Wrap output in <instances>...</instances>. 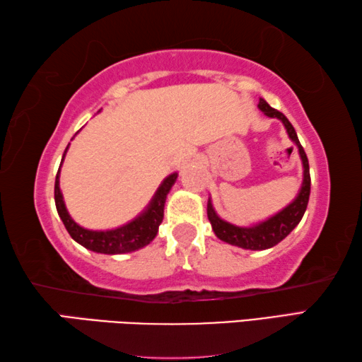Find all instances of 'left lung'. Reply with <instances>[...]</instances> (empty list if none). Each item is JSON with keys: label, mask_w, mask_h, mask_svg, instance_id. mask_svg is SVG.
<instances>
[{"label": "left lung", "mask_w": 362, "mask_h": 362, "mask_svg": "<svg viewBox=\"0 0 362 362\" xmlns=\"http://www.w3.org/2000/svg\"><path fill=\"white\" fill-rule=\"evenodd\" d=\"M259 108L268 116V118H278L283 121L286 131L289 134V139L297 145L298 148V155L303 164V182H302V187H300L297 198L293 199L289 206H286L283 211L274 214L273 217H269L268 220H265V222H260L252 226H236L233 223L225 222V220L220 218L217 216V212L214 211L211 199L207 201V217H209L212 230L216 233L218 240L233 244V246L250 249V250H263V249L276 246L278 243L283 241L284 238L289 235L293 228H296L303 217L306 206H308L310 187H311L308 158H306L303 146L298 142L297 132L293 129V126L283 113L269 107L263 99H260L259 102Z\"/></svg>", "instance_id": "1"}]
</instances>
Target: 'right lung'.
Here are the masks:
<instances>
[{
    "label": "right lung",
    "instance_id": "1",
    "mask_svg": "<svg viewBox=\"0 0 362 362\" xmlns=\"http://www.w3.org/2000/svg\"><path fill=\"white\" fill-rule=\"evenodd\" d=\"M70 145V144H69ZM69 145L64 151L69 150ZM62 158V163H64ZM60 163V166H62ZM59 175H60V168L56 175V185H54V199H56V207L59 212V217L62 218L66 231L70 233V236L75 240L78 244H81L83 247L94 250V252L99 254H126V252H134V250H139L145 247L146 244H150L155 240L159 225L163 222L164 217V203H166L169 189L177 180V173L168 175L166 179L163 180L161 185L156 189L155 196L150 201V204L146 209L140 214L137 218H134L132 222L118 226L115 230H88L79 226L75 220L70 217L69 211H66L64 196L60 192L59 187Z\"/></svg>",
    "mask_w": 362,
    "mask_h": 362
}]
</instances>
